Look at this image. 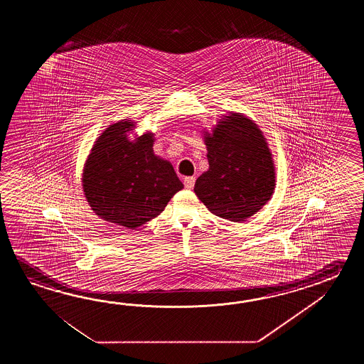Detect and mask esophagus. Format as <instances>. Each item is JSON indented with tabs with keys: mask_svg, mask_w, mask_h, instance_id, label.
<instances>
[{
	"mask_svg": "<svg viewBox=\"0 0 364 364\" xmlns=\"http://www.w3.org/2000/svg\"><path fill=\"white\" fill-rule=\"evenodd\" d=\"M183 183H185L186 188H193V185H195V177H185L183 178Z\"/></svg>",
	"mask_w": 364,
	"mask_h": 364,
	"instance_id": "esophagus-1",
	"label": "esophagus"
}]
</instances>
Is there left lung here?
<instances>
[{
    "label": "left lung",
    "mask_w": 364,
    "mask_h": 364,
    "mask_svg": "<svg viewBox=\"0 0 364 364\" xmlns=\"http://www.w3.org/2000/svg\"><path fill=\"white\" fill-rule=\"evenodd\" d=\"M209 169L195 182L199 200L218 217L242 223L271 199L276 171L267 139L257 124L240 113L220 119L204 132Z\"/></svg>",
    "instance_id": "1"
}]
</instances>
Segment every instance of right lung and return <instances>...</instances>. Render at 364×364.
<instances>
[{"instance_id": "right-lung-1", "label": "right lung", "mask_w": 364, "mask_h": 364, "mask_svg": "<svg viewBox=\"0 0 364 364\" xmlns=\"http://www.w3.org/2000/svg\"><path fill=\"white\" fill-rule=\"evenodd\" d=\"M135 124H109L93 144L83 169V191L97 216L136 229L163 212L183 188L171 164L154 154L155 135L129 139Z\"/></svg>"}]
</instances>
